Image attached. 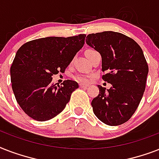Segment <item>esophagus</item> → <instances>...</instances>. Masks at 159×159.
<instances>
[{
    "instance_id": "1",
    "label": "esophagus",
    "mask_w": 159,
    "mask_h": 159,
    "mask_svg": "<svg viewBox=\"0 0 159 159\" xmlns=\"http://www.w3.org/2000/svg\"><path fill=\"white\" fill-rule=\"evenodd\" d=\"M87 85L86 84H80V87H82V88H87Z\"/></svg>"
}]
</instances>
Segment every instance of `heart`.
I'll list each match as a JSON object with an SVG mask.
<instances>
[{
    "label": "heart",
    "instance_id": "1",
    "mask_svg": "<svg viewBox=\"0 0 159 159\" xmlns=\"http://www.w3.org/2000/svg\"><path fill=\"white\" fill-rule=\"evenodd\" d=\"M75 78L79 82H88L90 80V77L87 75H78Z\"/></svg>",
    "mask_w": 159,
    "mask_h": 159
}]
</instances>
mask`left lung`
<instances>
[{
  "instance_id": "obj_1",
  "label": "left lung",
  "mask_w": 159,
  "mask_h": 159,
  "mask_svg": "<svg viewBox=\"0 0 159 159\" xmlns=\"http://www.w3.org/2000/svg\"><path fill=\"white\" fill-rule=\"evenodd\" d=\"M86 42L102 55V79L112 87L92 100L93 112L108 125H120L131 118L145 90L148 67L140 46L133 39L113 31L90 34Z\"/></svg>"
}]
</instances>
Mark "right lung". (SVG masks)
I'll return each instance as SVG.
<instances>
[{
  "label": "right lung",
  "mask_w": 159,
  "mask_h": 159,
  "mask_svg": "<svg viewBox=\"0 0 159 159\" xmlns=\"http://www.w3.org/2000/svg\"><path fill=\"white\" fill-rule=\"evenodd\" d=\"M85 37H46L19 48L11 67L12 90L16 102L30 117L46 121L63 111L79 86L72 80H66L62 86L54 84L52 77L64 72L84 45Z\"/></svg>",
  "instance_id": "1"
}]
</instances>
